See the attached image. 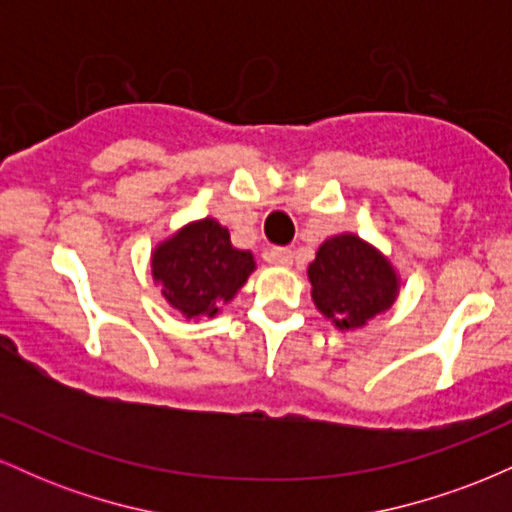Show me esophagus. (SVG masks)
Wrapping results in <instances>:
<instances>
[{
    "mask_svg": "<svg viewBox=\"0 0 512 512\" xmlns=\"http://www.w3.org/2000/svg\"><path fill=\"white\" fill-rule=\"evenodd\" d=\"M267 260L276 264V267H291L293 264V252L289 248H272L269 250Z\"/></svg>",
    "mask_w": 512,
    "mask_h": 512,
    "instance_id": "1",
    "label": "esophagus"
}]
</instances>
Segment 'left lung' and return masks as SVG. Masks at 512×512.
<instances>
[{
    "label": "left lung",
    "instance_id": "obj_1",
    "mask_svg": "<svg viewBox=\"0 0 512 512\" xmlns=\"http://www.w3.org/2000/svg\"><path fill=\"white\" fill-rule=\"evenodd\" d=\"M308 279L315 308L342 332L366 327L399 296L397 269L356 233L327 238L308 264Z\"/></svg>",
    "mask_w": 512,
    "mask_h": 512
}]
</instances>
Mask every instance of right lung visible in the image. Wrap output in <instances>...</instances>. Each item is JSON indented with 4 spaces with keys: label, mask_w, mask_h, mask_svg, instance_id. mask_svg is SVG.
I'll return each mask as SVG.
<instances>
[{
    "label": "right lung",
    "mask_w": 512,
    "mask_h": 512,
    "mask_svg": "<svg viewBox=\"0 0 512 512\" xmlns=\"http://www.w3.org/2000/svg\"><path fill=\"white\" fill-rule=\"evenodd\" d=\"M255 269L252 252L233 248L228 228L211 216L185 223L151 252L161 296L187 320L219 315Z\"/></svg>",
    "instance_id": "obj_1"
}]
</instances>
